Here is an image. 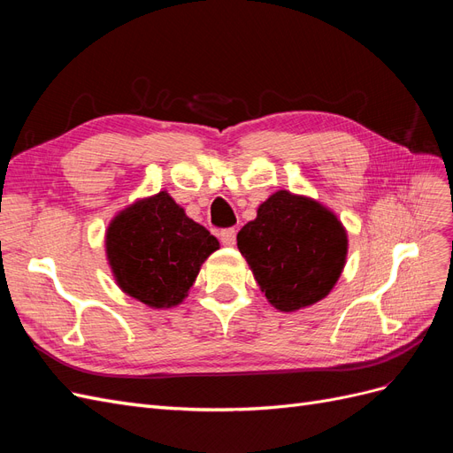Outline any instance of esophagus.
I'll list each match as a JSON object with an SVG mask.
<instances>
[{
	"mask_svg": "<svg viewBox=\"0 0 453 453\" xmlns=\"http://www.w3.org/2000/svg\"><path fill=\"white\" fill-rule=\"evenodd\" d=\"M219 238H221V243L226 245V248H232V245H236V230L234 228H223L221 234H219Z\"/></svg>",
	"mask_w": 453,
	"mask_h": 453,
	"instance_id": "esophagus-1",
	"label": "esophagus"
}]
</instances>
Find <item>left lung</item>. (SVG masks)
<instances>
[{"label": "left lung", "instance_id": "left-lung-1", "mask_svg": "<svg viewBox=\"0 0 453 453\" xmlns=\"http://www.w3.org/2000/svg\"><path fill=\"white\" fill-rule=\"evenodd\" d=\"M238 250L268 303L295 311L331 293L346 263L348 236L319 202L278 190L238 232Z\"/></svg>", "mask_w": 453, "mask_h": 453}]
</instances>
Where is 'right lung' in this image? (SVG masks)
<instances>
[{
    "label": "right lung",
    "instance_id": "obj_1",
    "mask_svg": "<svg viewBox=\"0 0 453 453\" xmlns=\"http://www.w3.org/2000/svg\"><path fill=\"white\" fill-rule=\"evenodd\" d=\"M107 258L119 287L153 308L180 304L219 242L168 193L135 202L107 228Z\"/></svg>",
    "mask_w": 453,
    "mask_h": 453
}]
</instances>
